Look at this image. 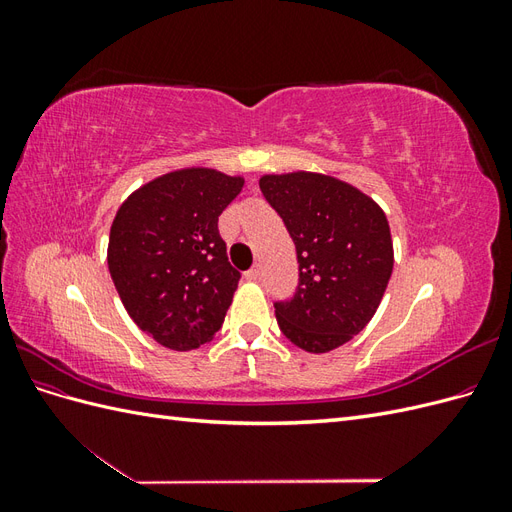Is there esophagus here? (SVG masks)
Returning <instances> with one entry per match:
<instances>
[{
    "label": "esophagus",
    "instance_id": "34e87169",
    "mask_svg": "<svg viewBox=\"0 0 512 512\" xmlns=\"http://www.w3.org/2000/svg\"><path fill=\"white\" fill-rule=\"evenodd\" d=\"M260 273H262V271H260V267H252L250 271L245 273V280H250V282H258V280H260Z\"/></svg>",
    "mask_w": 512,
    "mask_h": 512
}]
</instances>
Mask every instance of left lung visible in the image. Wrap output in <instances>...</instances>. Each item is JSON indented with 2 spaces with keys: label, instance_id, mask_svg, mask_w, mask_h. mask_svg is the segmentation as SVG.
Listing matches in <instances>:
<instances>
[{
  "label": "left lung",
  "instance_id": "obj_1",
  "mask_svg": "<svg viewBox=\"0 0 512 512\" xmlns=\"http://www.w3.org/2000/svg\"><path fill=\"white\" fill-rule=\"evenodd\" d=\"M260 190L297 247L299 286L275 303L282 333L305 352L344 346L374 318L393 273L389 220L374 198L331 175H262Z\"/></svg>",
  "mask_w": 512,
  "mask_h": 512
}]
</instances>
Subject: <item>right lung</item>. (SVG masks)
Here are the masks:
<instances>
[{
	"instance_id": "obj_1",
	"label": "right lung",
	"mask_w": 512,
	"mask_h": 512,
	"mask_svg": "<svg viewBox=\"0 0 512 512\" xmlns=\"http://www.w3.org/2000/svg\"><path fill=\"white\" fill-rule=\"evenodd\" d=\"M245 179L190 166L134 190L108 237V271L136 327L170 350L220 331L241 273L230 267L218 218Z\"/></svg>"
}]
</instances>
